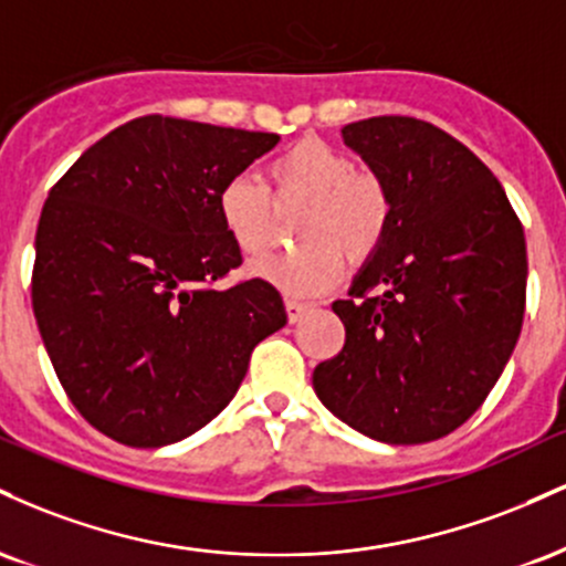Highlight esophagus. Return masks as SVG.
<instances>
[{
  "instance_id": "34e87169",
  "label": "esophagus",
  "mask_w": 566,
  "mask_h": 566,
  "mask_svg": "<svg viewBox=\"0 0 566 566\" xmlns=\"http://www.w3.org/2000/svg\"><path fill=\"white\" fill-rule=\"evenodd\" d=\"M284 308H287L290 322L295 324V322H301L305 311H311V308H314V305H311V303H303V301H295V297H287V301H284Z\"/></svg>"
}]
</instances>
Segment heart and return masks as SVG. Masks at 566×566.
<instances>
[{
	"label": "heart",
	"mask_w": 566,
	"mask_h": 566,
	"mask_svg": "<svg viewBox=\"0 0 566 566\" xmlns=\"http://www.w3.org/2000/svg\"><path fill=\"white\" fill-rule=\"evenodd\" d=\"M269 175L276 199L305 201L295 226L303 244L252 263V276L292 295H314L340 279L343 252L350 261H365L386 239L391 191L378 175L354 170L340 148L316 138L301 140L271 161ZM218 218L242 255L258 258L269 250L274 216L269 191L252 172L233 175L220 186Z\"/></svg>",
	"instance_id": "b5f03b06"
}]
</instances>
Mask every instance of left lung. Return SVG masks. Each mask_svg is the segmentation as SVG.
Masks as SVG:
<instances>
[{
  "mask_svg": "<svg viewBox=\"0 0 566 566\" xmlns=\"http://www.w3.org/2000/svg\"><path fill=\"white\" fill-rule=\"evenodd\" d=\"M340 138L388 186L391 226L333 311L346 346L314 369L337 420L426 444L482 407L522 333L527 244L476 154L412 116L350 122Z\"/></svg>",
  "mask_w": 566,
  "mask_h": 566,
  "instance_id": "obj_1",
  "label": "left lung"
}]
</instances>
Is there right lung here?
Returning <instances> with one entry per match:
<instances>
[{
    "instance_id": "add662e5",
    "label": "right lung",
    "mask_w": 566,
    "mask_h": 566,
    "mask_svg": "<svg viewBox=\"0 0 566 566\" xmlns=\"http://www.w3.org/2000/svg\"><path fill=\"white\" fill-rule=\"evenodd\" d=\"M276 133L138 116L57 180L36 229L31 301L71 405L140 450L191 437L242 386L250 354L287 324L263 279L216 290L242 263L218 191Z\"/></svg>"
}]
</instances>
